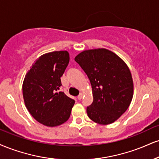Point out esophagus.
<instances>
[{
    "mask_svg": "<svg viewBox=\"0 0 159 159\" xmlns=\"http://www.w3.org/2000/svg\"><path fill=\"white\" fill-rule=\"evenodd\" d=\"M82 97H83V94H82V93H80L78 96V100H81V99L82 98Z\"/></svg>",
    "mask_w": 159,
    "mask_h": 159,
    "instance_id": "1",
    "label": "esophagus"
}]
</instances>
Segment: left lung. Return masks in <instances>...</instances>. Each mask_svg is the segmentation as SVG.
<instances>
[{"label": "left lung", "instance_id": "obj_1", "mask_svg": "<svg viewBox=\"0 0 159 159\" xmlns=\"http://www.w3.org/2000/svg\"><path fill=\"white\" fill-rule=\"evenodd\" d=\"M89 78L93 101L87 116L95 123H113L129 107L133 81L129 67L116 53L104 48L84 50L75 58Z\"/></svg>", "mask_w": 159, "mask_h": 159}]
</instances>
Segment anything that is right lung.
<instances>
[{
  "label": "right lung",
  "mask_w": 159,
  "mask_h": 159,
  "mask_svg": "<svg viewBox=\"0 0 159 159\" xmlns=\"http://www.w3.org/2000/svg\"><path fill=\"white\" fill-rule=\"evenodd\" d=\"M70 62L67 51L42 55L25 75L23 97L26 107L36 121L47 127H57L70 118L75 101L63 92L61 77Z\"/></svg>",
  "instance_id": "add662e5"
}]
</instances>
